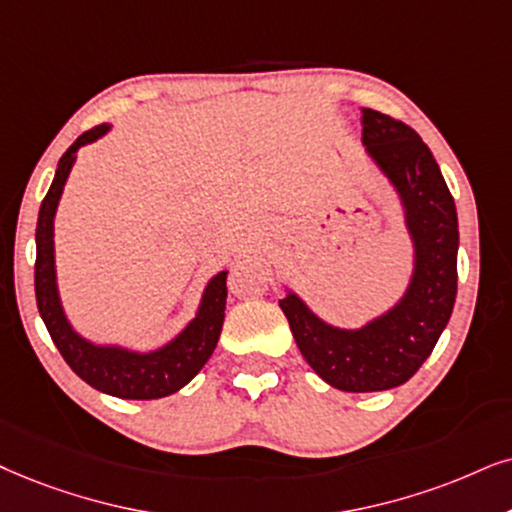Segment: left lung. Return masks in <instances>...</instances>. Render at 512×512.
<instances>
[{
	"label": "left lung",
	"mask_w": 512,
	"mask_h": 512,
	"mask_svg": "<svg viewBox=\"0 0 512 512\" xmlns=\"http://www.w3.org/2000/svg\"><path fill=\"white\" fill-rule=\"evenodd\" d=\"M361 141L397 189L416 252L409 288L390 312L359 331L328 326L288 293L281 304L307 364L342 392L404 385L423 366L456 302L458 217L454 196L430 148L409 125L364 108Z\"/></svg>",
	"instance_id": "obj_1"
}]
</instances>
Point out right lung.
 Instances as JSON below:
<instances>
[{"label":"right lung","mask_w":512,"mask_h":512,"mask_svg":"<svg viewBox=\"0 0 512 512\" xmlns=\"http://www.w3.org/2000/svg\"><path fill=\"white\" fill-rule=\"evenodd\" d=\"M108 129H111L108 125H96L75 139V144L58 160L54 181H51L47 196L42 200L35 231L37 309H40L44 326H47L61 357L66 359V364L80 375L84 383L120 399H160L181 390L215 352L226 309V271H219L208 283L196 319L177 338L167 342L165 347L155 349V352L139 354L122 347H101L73 331L66 314H63L61 297H58L56 288L54 215L70 167L75 163L77 148L92 144V141L103 137Z\"/></svg>","instance_id":"obj_1"}]
</instances>
